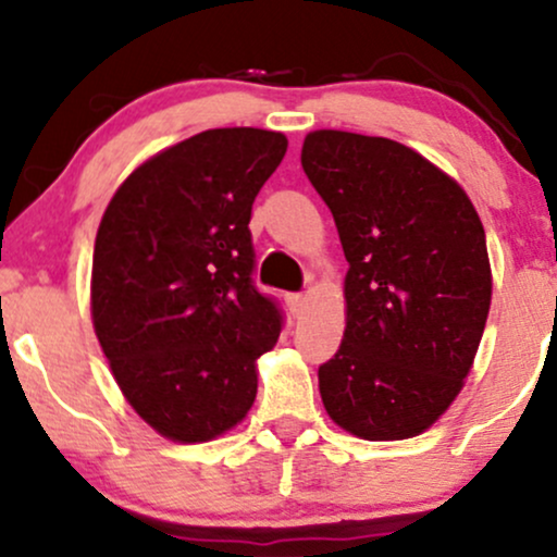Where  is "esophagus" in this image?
<instances>
[{"label":"esophagus","instance_id":"34e87169","mask_svg":"<svg viewBox=\"0 0 557 557\" xmlns=\"http://www.w3.org/2000/svg\"><path fill=\"white\" fill-rule=\"evenodd\" d=\"M285 300H287V309H290L293 319L304 317V311H306V296H304V293H287Z\"/></svg>","mask_w":557,"mask_h":557}]
</instances>
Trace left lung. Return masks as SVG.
Here are the masks:
<instances>
[{
  "mask_svg": "<svg viewBox=\"0 0 557 557\" xmlns=\"http://www.w3.org/2000/svg\"><path fill=\"white\" fill-rule=\"evenodd\" d=\"M300 164L348 259L343 343L319 367L324 411L361 440L417 437L458 398L482 343V220L461 185L398 140L314 131Z\"/></svg>",
  "mask_w": 557,
  "mask_h": 557,
  "instance_id": "left-lung-1",
  "label": "left lung"
}]
</instances>
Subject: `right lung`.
<instances>
[{
  "label": "right lung",
  "instance_id": "1",
  "mask_svg": "<svg viewBox=\"0 0 557 557\" xmlns=\"http://www.w3.org/2000/svg\"><path fill=\"white\" fill-rule=\"evenodd\" d=\"M283 133L214 127L138 164L96 230L91 319L125 400L172 443H209L257 400L277 306L251 283V207Z\"/></svg>",
  "mask_w": 557,
  "mask_h": 557
}]
</instances>
